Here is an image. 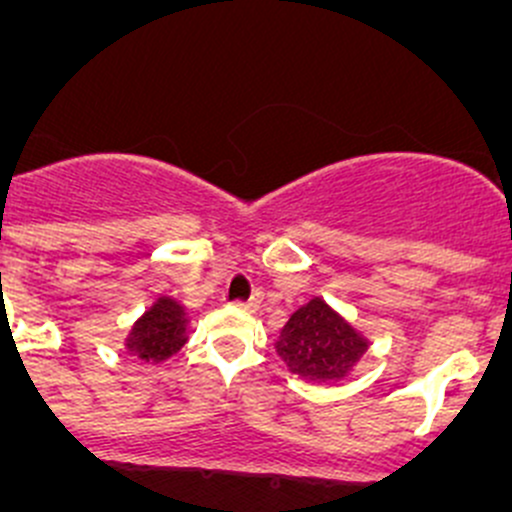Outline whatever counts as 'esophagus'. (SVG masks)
I'll list each match as a JSON object with an SVG mask.
<instances>
[{"label": "esophagus", "instance_id": "1", "mask_svg": "<svg viewBox=\"0 0 512 512\" xmlns=\"http://www.w3.org/2000/svg\"><path fill=\"white\" fill-rule=\"evenodd\" d=\"M258 303H261V298H258V296H251L249 301H236V306L244 308V311H256Z\"/></svg>", "mask_w": 512, "mask_h": 512}]
</instances>
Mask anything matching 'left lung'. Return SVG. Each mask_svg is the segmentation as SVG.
I'll list each match as a JSON object with an SVG mask.
<instances>
[{
	"label": "left lung",
	"instance_id": "obj_1",
	"mask_svg": "<svg viewBox=\"0 0 512 512\" xmlns=\"http://www.w3.org/2000/svg\"><path fill=\"white\" fill-rule=\"evenodd\" d=\"M366 351L368 338L318 296L291 313L276 341L288 371L313 383L346 378Z\"/></svg>",
	"mask_w": 512,
	"mask_h": 512
}]
</instances>
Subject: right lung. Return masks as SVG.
Instances as JSON below:
<instances>
[{"instance_id": "add662e5", "label": "right lung", "mask_w": 512, "mask_h": 512, "mask_svg": "<svg viewBox=\"0 0 512 512\" xmlns=\"http://www.w3.org/2000/svg\"><path fill=\"white\" fill-rule=\"evenodd\" d=\"M186 308L169 296L156 298L154 306L134 323L126 348L146 363H161L186 343Z\"/></svg>"}]
</instances>
